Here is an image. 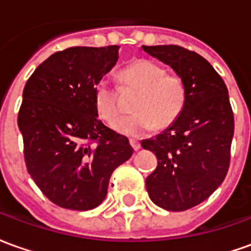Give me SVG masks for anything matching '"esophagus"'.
I'll list each match as a JSON object with an SVG mask.
<instances>
[{
    "instance_id": "esophagus-1",
    "label": "esophagus",
    "mask_w": 251,
    "mask_h": 251,
    "mask_svg": "<svg viewBox=\"0 0 251 251\" xmlns=\"http://www.w3.org/2000/svg\"><path fill=\"white\" fill-rule=\"evenodd\" d=\"M130 145L133 147V149H134V151H138V149L141 148V144H140L138 141H136V140H130Z\"/></svg>"
}]
</instances>
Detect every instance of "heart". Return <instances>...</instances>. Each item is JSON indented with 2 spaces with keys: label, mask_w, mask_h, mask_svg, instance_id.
<instances>
[{
  "label": "heart",
  "mask_w": 251,
  "mask_h": 251,
  "mask_svg": "<svg viewBox=\"0 0 251 251\" xmlns=\"http://www.w3.org/2000/svg\"><path fill=\"white\" fill-rule=\"evenodd\" d=\"M126 82L141 88L133 104L134 114L121 118L114 129L124 136L138 138L158 127H168L177 120L185 106L187 88L176 74H167L158 63L140 59L124 71ZM95 107L99 117L109 124L118 120L121 106L109 77H102L95 87Z\"/></svg>",
  "instance_id": "1"
}]
</instances>
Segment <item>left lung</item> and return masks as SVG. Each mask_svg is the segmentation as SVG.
<instances>
[{"instance_id":"left-lung-1","label":"left lung","mask_w":251,"mask_h":251,"mask_svg":"<svg viewBox=\"0 0 251 251\" xmlns=\"http://www.w3.org/2000/svg\"><path fill=\"white\" fill-rule=\"evenodd\" d=\"M168 64L185 83L181 114L167 130L141 145L156 154L157 168L147 177L149 198L168 211L204 201L226 177L234 136V114L223 79L204 57L179 46H142Z\"/></svg>"}]
</instances>
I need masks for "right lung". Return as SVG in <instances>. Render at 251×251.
Here are the masks:
<instances>
[{"mask_svg": "<svg viewBox=\"0 0 251 251\" xmlns=\"http://www.w3.org/2000/svg\"><path fill=\"white\" fill-rule=\"evenodd\" d=\"M118 46L55 52L25 84L19 111L26 169L67 210L98 207L111 174L133 154L129 140L98 120L95 87L115 66Z\"/></svg>", "mask_w": 251, "mask_h": 251, "instance_id": "right-lung-1", "label": "right lung"}]
</instances>
